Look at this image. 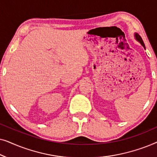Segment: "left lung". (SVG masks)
Segmentation results:
<instances>
[{"label":"left lung","instance_id":"obj_1","mask_svg":"<svg viewBox=\"0 0 157 157\" xmlns=\"http://www.w3.org/2000/svg\"><path fill=\"white\" fill-rule=\"evenodd\" d=\"M135 36H136V40H138L139 42H140V44L142 45V46L144 47V48H145V46H144V42H143V40H142V38H141V36H139V35H138V34L137 33H136V35H135Z\"/></svg>","mask_w":157,"mask_h":157}]
</instances>
